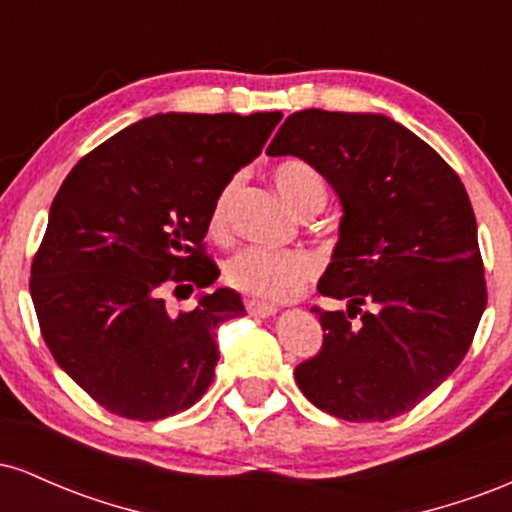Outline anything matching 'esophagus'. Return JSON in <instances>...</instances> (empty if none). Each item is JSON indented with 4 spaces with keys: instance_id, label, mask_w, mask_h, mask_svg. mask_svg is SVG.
<instances>
[{
    "instance_id": "obj_1",
    "label": "esophagus",
    "mask_w": 512,
    "mask_h": 512,
    "mask_svg": "<svg viewBox=\"0 0 512 512\" xmlns=\"http://www.w3.org/2000/svg\"><path fill=\"white\" fill-rule=\"evenodd\" d=\"M245 310H248V313L252 315V317H269V315H274L276 313V305H269V303H262V301H245Z\"/></svg>"
}]
</instances>
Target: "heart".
<instances>
[{
	"instance_id": "obj_1",
	"label": "heart",
	"mask_w": 512,
	"mask_h": 512,
	"mask_svg": "<svg viewBox=\"0 0 512 512\" xmlns=\"http://www.w3.org/2000/svg\"><path fill=\"white\" fill-rule=\"evenodd\" d=\"M272 180L279 195L289 202L291 209L298 214H310L320 211L327 202V182L320 170L310 163L291 161L279 163L274 168ZM233 195H236V182H228L221 187L214 204L209 211V233L214 238H226L228 216H231ZM317 264L310 255L298 250H264V248H245L233 255L223 269V279L231 289L243 296L257 298V301L281 303L291 301L305 286L315 279Z\"/></svg>"
}]
</instances>
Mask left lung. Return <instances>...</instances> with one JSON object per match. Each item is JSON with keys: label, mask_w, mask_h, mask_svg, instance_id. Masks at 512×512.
Wrapping results in <instances>:
<instances>
[{"label": "left lung", "mask_w": 512, "mask_h": 512, "mask_svg": "<svg viewBox=\"0 0 512 512\" xmlns=\"http://www.w3.org/2000/svg\"><path fill=\"white\" fill-rule=\"evenodd\" d=\"M269 156H298L342 199L332 262L317 284L322 346L296 366L317 409L344 421L411 411L462 363L486 308L477 219L460 175L385 115L301 110ZM370 304V311H361ZM362 315L358 323L350 320Z\"/></svg>", "instance_id": "obj_1"}]
</instances>
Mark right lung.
Returning <instances> with one entry per match:
<instances>
[{
    "label": "right lung",
    "mask_w": 512,
    "mask_h": 512,
    "mask_svg": "<svg viewBox=\"0 0 512 512\" xmlns=\"http://www.w3.org/2000/svg\"><path fill=\"white\" fill-rule=\"evenodd\" d=\"M279 120L144 117L64 178L31 264V298L50 354L110 414L166 419L214 380L216 327L245 315L243 301L219 289L173 315L166 293L216 281L204 250L211 204Z\"/></svg>",
    "instance_id": "add662e5"
}]
</instances>
